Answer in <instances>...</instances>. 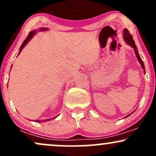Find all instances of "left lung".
I'll use <instances>...</instances> for the list:
<instances>
[{"mask_svg":"<svg viewBox=\"0 0 156 156\" xmlns=\"http://www.w3.org/2000/svg\"><path fill=\"white\" fill-rule=\"evenodd\" d=\"M122 35H123V38H124L125 42H126L127 44H128V45H130V47L133 48L134 52H135L136 56L138 61H139V63H140L141 67H142V69H144V74H145V68H144V62H143V61L141 60L140 55H139V52L137 51V47H136V44H135V42H134V40L133 39V37H132V36L130 34L129 31H128V30L127 29V28H125V29L123 30ZM131 114H132V113H131ZM131 114H130L129 115L126 116V117H129V116Z\"/></svg>","mask_w":156,"mask_h":156,"instance_id":"1","label":"left lung"}]
</instances>
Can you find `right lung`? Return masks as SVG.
<instances>
[{
  "label": "right lung",
  "instance_id": "right-lung-1",
  "mask_svg": "<svg viewBox=\"0 0 156 156\" xmlns=\"http://www.w3.org/2000/svg\"><path fill=\"white\" fill-rule=\"evenodd\" d=\"M47 30H48L47 28H39L38 31H35V30H34V31H32L30 32V33L28 34V37H27V38L25 39L24 42H23L22 45L20 46V51H19V53H18V55H19L20 53V52L22 51V50L23 49V48H24L25 46H26V44H28V42H29V41L32 39V37H33L36 34H37V31H47ZM11 68H12V67H11ZM57 117H58V116H56V117H53V119H55V118H56ZM50 119H45V120H41V119H37V120H34V122H46V121H48V120H50Z\"/></svg>",
  "mask_w": 156,
  "mask_h": 156
}]
</instances>
